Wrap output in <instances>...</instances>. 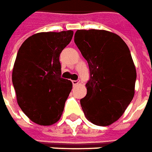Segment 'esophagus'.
I'll list each match as a JSON object with an SVG mask.
<instances>
[{
    "mask_svg": "<svg viewBox=\"0 0 152 152\" xmlns=\"http://www.w3.org/2000/svg\"><path fill=\"white\" fill-rule=\"evenodd\" d=\"M72 85H74V86H76V85H79V82L80 81H78V80H72Z\"/></svg>",
    "mask_w": 152,
    "mask_h": 152,
    "instance_id": "34e87169",
    "label": "esophagus"
}]
</instances>
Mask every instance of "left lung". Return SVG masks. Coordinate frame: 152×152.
I'll list each match as a JSON object with an SVG mask.
<instances>
[{"instance_id": "obj_1", "label": "left lung", "mask_w": 152, "mask_h": 152, "mask_svg": "<svg viewBox=\"0 0 152 152\" xmlns=\"http://www.w3.org/2000/svg\"><path fill=\"white\" fill-rule=\"evenodd\" d=\"M74 42L90 72L82 110L93 124L110 126L121 118L134 95L137 75L130 50L120 36L104 30H76Z\"/></svg>"}]
</instances>
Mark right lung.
<instances>
[{"instance_id":"add662e5","label":"right lung","mask_w":152,"mask_h":152,"mask_svg":"<svg viewBox=\"0 0 152 152\" xmlns=\"http://www.w3.org/2000/svg\"><path fill=\"white\" fill-rule=\"evenodd\" d=\"M72 36V30L37 33L19 48L12 81L18 104L36 124L50 126L61 118L72 84L60 76L59 55Z\"/></svg>"}]
</instances>
